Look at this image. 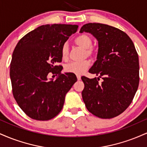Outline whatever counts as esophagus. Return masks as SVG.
Returning <instances> with one entry per match:
<instances>
[{
	"mask_svg": "<svg viewBox=\"0 0 147 147\" xmlns=\"http://www.w3.org/2000/svg\"><path fill=\"white\" fill-rule=\"evenodd\" d=\"M77 78L78 80H80L81 79V76L80 75H77Z\"/></svg>",
	"mask_w": 147,
	"mask_h": 147,
	"instance_id": "34e87169",
	"label": "esophagus"
}]
</instances>
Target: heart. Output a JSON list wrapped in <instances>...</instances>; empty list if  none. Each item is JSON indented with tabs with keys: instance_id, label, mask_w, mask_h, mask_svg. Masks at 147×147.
<instances>
[{
	"instance_id": "b5f03b06",
	"label": "heart",
	"mask_w": 147,
	"mask_h": 147,
	"mask_svg": "<svg viewBox=\"0 0 147 147\" xmlns=\"http://www.w3.org/2000/svg\"><path fill=\"white\" fill-rule=\"evenodd\" d=\"M75 43L80 48L84 49V55L88 57H94L97 53V50L92 46V38L87 34H81L76 37ZM68 43H65L62 45L61 49V55L63 60H66L68 57ZM90 66V62L88 60H84L80 62H71L67 64L65 67V71L68 72L75 74V75H82Z\"/></svg>"
}]
</instances>
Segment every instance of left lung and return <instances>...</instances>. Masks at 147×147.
Wrapping results in <instances>:
<instances>
[{"instance_id": "left-lung-1", "label": "left lung", "mask_w": 147, "mask_h": 147, "mask_svg": "<svg viewBox=\"0 0 147 147\" xmlns=\"http://www.w3.org/2000/svg\"><path fill=\"white\" fill-rule=\"evenodd\" d=\"M90 33L98 41L97 61L82 77V95L89 112L102 119L120 115L129 107L139 85V59L132 40L122 30L102 23L84 25L79 32ZM103 80L102 83L99 79Z\"/></svg>"}]
</instances>
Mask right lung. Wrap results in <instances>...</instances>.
<instances>
[{"label":"right lung","mask_w":147,"mask_h":147,"mask_svg":"<svg viewBox=\"0 0 147 147\" xmlns=\"http://www.w3.org/2000/svg\"><path fill=\"white\" fill-rule=\"evenodd\" d=\"M78 25L53 24L38 27L18 41L12 54L10 79L18 105L32 119L45 121L60 113L65 97L77 77L62 74L61 49ZM58 74L48 80L49 72Z\"/></svg>","instance_id":"add662e5"}]
</instances>
